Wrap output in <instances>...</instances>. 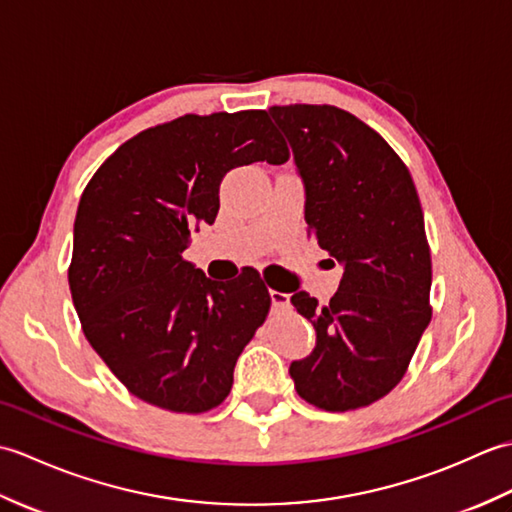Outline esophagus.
Returning a JSON list of instances; mask_svg holds the SVG:
<instances>
[{"mask_svg":"<svg viewBox=\"0 0 512 512\" xmlns=\"http://www.w3.org/2000/svg\"><path fill=\"white\" fill-rule=\"evenodd\" d=\"M270 301H273V308H275V310H284V308H288L290 295H288V292L270 290Z\"/></svg>","mask_w":512,"mask_h":512,"instance_id":"esophagus-1","label":"esophagus"}]
</instances>
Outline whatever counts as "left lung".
Wrapping results in <instances>:
<instances>
[{
    "label": "left lung",
    "instance_id": "8db88e82",
    "mask_svg": "<svg viewBox=\"0 0 512 512\" xmlns=\"http://www.w3.org/2000/svg\"><path fill=\"white\" fill-rule=\"evenodd\" d=\"M306 195V222L339 290L319 306L306 290L290 297L317 332L310 356L290 363L297 394L325 411L387 396L431 321V255L407 167L372 127L332 105L270 107Z\"/></svg>",
    "mask_w": 512,
    "mask_h": 512
}]
</instances>
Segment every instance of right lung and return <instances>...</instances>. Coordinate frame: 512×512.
<instances>
[{
	"instance_id": "1",
	"label": "right lung",
	"mask_w": 512,
	"mask_h": 512,
	"mask_svg": "<svg viewBox=\"0 0 512 512\" xmlns=\"http://www.w3.org/2000/svg\"><path fill=\"white\" fill-rule=\"evenodd\" d=\"M264 160H288L266 112L187 114L127 140L81 195L68 273L74 308L94 352L149 405H220L266 319L270 295L255 270L228 286L182 257L191 228L215 222L226 173Z\"/></svg>"
}]
</instances>
